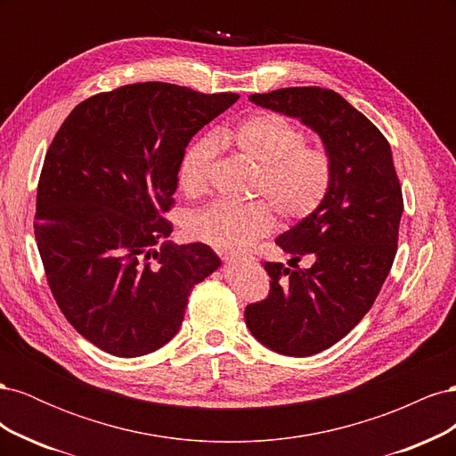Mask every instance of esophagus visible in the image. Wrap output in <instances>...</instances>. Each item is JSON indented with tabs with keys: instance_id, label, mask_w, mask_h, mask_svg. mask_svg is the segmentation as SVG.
Masks as SVG:
<instances>
[{
	"instance_id": "obj_1",
	"label": "esophagus",
	"mask_w": 456,
	"mask_h": 456,
	"mask_svg": "<svg viewBox=\"0 0 456 456\" xmlns=\"http://www.w3.org/2000/svg\"><path fill=\"white\" fill-rule=\"evenodd\" d=\"M226 262H251L255 260L253 255H245V253H220Z\"/></svg>"
}]
</instances>
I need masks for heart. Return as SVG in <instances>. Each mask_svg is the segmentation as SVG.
<instances>
[{
  "instance_id": "heart-1",
  "label": "heart",
  "mask_w": 456,
  "mask_h": 456,
  "mask_svg": "<svg viewBox=\"0 0 456 456\" xmlns=\"http://www.w3.org/2000/svg\"><path fill=\"white\" fill-rule=\"evenodd\" d=\"M223 139L260 163L253 194L265 200L213 201L191 211L184 223L190 238L218 249H241L273 228L275 211L283 220H300L327 196L333 176L327 151L305 144V133L287 118L260 112L226 129ZM216 154L218 141L209 134L186 148L178 181L188 196H200L209 186Z\"/></svg>"
}]
</instances>
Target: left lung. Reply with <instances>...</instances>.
<instances>
[{
    "label": "left lung",
    "instance_id": "8db88e82",
    "mask_svg": "<svg viewBox=\"0 0 456 456\" xmlns=\"http://www.w3.org/2000/svg\"><path fill=\"white\" fill-rule=\"evenodd\" d=\"M249 101L317 133L333 167L320 207L275 240L295 270L265 262L270 295L245 308L247 327L266 348L314 355L363 320L388 278L403 215L402 186L388 141L338 93L287 87ZM305 256L313 266L298 269Z\"/></svg>",
    "mask_w": 456,
    "mask_h": 456
}]
</instances>
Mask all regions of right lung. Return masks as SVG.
I'll return each instance as SVG.
<instances>
[{"instance_id":"1","label":"right lung","mask_w":456,"mask_h":456,"mask_svg":"<svg viewBox=\"0 0 456 456\" xmlns=\"http://www.w3.org/2000/svg\"><path fill=\"white\" fill-rule=\"evenodd\" d=\"M240 99L146 81L94 94L47 150L34 232L51 293L77 333L118 357L167 344L220 258L175 245L163 215L188 142Z\"/></svg>"}]
</instances>
